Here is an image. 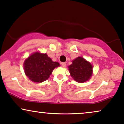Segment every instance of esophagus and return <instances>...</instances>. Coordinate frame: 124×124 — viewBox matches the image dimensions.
<instances>
[{
    "label": "esophagus",
    "mask_w": 124,
    "mask_h": 124,
    "mask_svg": "<svg viewBox=\"0 0 124 124\" xmlns=\"http://www.w3.org/2000/svg\"><path fill=\"white\" fill-rule=\"evenodd\" d=\"M61 64H62V67H65L66 66V62H62Z\"/></svg>",
    "instance_id": "1"
}]
</instances>
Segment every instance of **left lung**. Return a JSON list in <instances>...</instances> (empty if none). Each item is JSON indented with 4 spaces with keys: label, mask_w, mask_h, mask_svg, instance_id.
<instances>
[{
    "label": "left lung",
    "mask_w": 124,
    "mask_h": 124,
    "mask_svg": "<svg viewBox=\"0 0 124 124\" xmlns=\"http://www.w3.org/2000/svg\"><path fill=\"white\" fill-rule=\"evenodd\" d=\"M69 68L71 76L78 83L87 81L92 76V65L81 57H78L73 60Z\"/></svg>",
    "instance_id": "1"
}]
</instances>
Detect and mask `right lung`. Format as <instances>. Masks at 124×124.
I'll list each match as a JSON object with an SVG mask.
<instances>
[{"mask_svg":"<svg viewBox=\"0 0 124 124\" xmlns=\"http://www.w3.org/2000/svg\"><path fill=\"white\" fill-rule=\"evenodd\" d=\"M23 66L24 73L30 80L42 83L49 78L53 70L60 66V64L53 62L46 53L36 52L25 60Z\"/></svg>","mask_w":124,"mask_h":124,"instance_id":"right-lung-1","label":"right lung"}]
</instances>
